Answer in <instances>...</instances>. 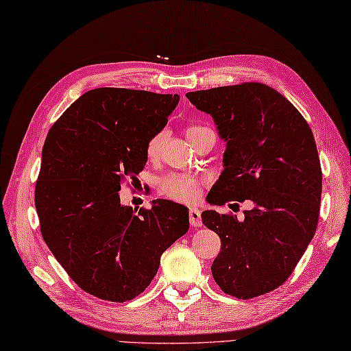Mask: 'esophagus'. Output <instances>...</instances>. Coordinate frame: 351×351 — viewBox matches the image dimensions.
Wrapping results in <instances>:
<instances>
[{
  "instance_id": "34e87169",
  "label": "esophagus",
  "mask_w": 351,
  "mask_h": 351,
  "mask_svg": "<svg viewBox=\"0 0 351 351\" xmlns=\"http://www.w3.org/2000/svg\"><path fill=\"white\" fill-rule=\"evenodd\" d=\"M189 223H191V226H194V228L202 226V215H200V210H198L197 208L189 209Z\"/></svg>"
}]
</instances>
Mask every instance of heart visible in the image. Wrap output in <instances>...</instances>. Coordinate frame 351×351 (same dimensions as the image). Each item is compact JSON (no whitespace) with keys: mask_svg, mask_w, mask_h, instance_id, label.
Masks as SVG:
<instances>
[{"mask_svg":"<svg viewBox=\"0 0 351 351\" xmlns=\"http://www.w3.org/2000/svg\"><path fill=\"white\" fill-rule=\"evenodd\" d=\"M208 130L209 128L200 127V125H191V127L186 128V136L189 141L193 142L194 138H197ZM165 137H167V133H165V131H158V133L149 137V141L147 142V148H145V153H147V157L149 160H156V158H158V156H160ZM202 183H203L202 177L174 173L162 178L160 183H158V189H160V193L165 197L171 198V200L180 202V203H193L195 202L198 194H200Z\"/></svg>","mask_w":351,"mask_h":351,"instance_id":"1","label":"heart"}]
</instances>
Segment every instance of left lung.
<instances>
[{
    "instance_id": "8db88e82",
    "label": "left lung",
    "mask_w": 351,
    "mask_h": 351,
    "mask_svg": "<svg viewBox=\"0 0 351 351\" xmlns=\"http://www.w3.org/2000/svg\"><path fill=\"white\" fill-rule=\"evenodd\" d=\"M186 97L213 116L228 142L208 202L255 204L240 221L215 210L202 214L221 240L210 266L214 280L240 300L272 292L292 275L318 226L322 171L312 130L286 97L261 82L189 91Z\"/></svg>"
}]
</instances>
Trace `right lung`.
Here are the masks:
<instances>
[{
    "label": "right lung",
    "instance_id": "right-lung-1",
    "mask_svg": "<svg viewBox=\"0 0 351 351\" xmlns=\"http://www.w3.org/2000/svg\"><path fill=\"white\" fill-rule=\"evenodd\" d=\"M178 95L130 88L84 93L53 123L43 148L35 206L45 244L84 292L136 298L160 256L189 229L188 208L157 198L151 209L121 204L122 184L147 163ZM131 182V183H133Z\"/></svg>",
    "mask_w": 351,
    "mask_h": 351
}]
</instances>
